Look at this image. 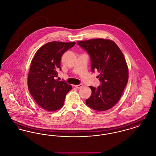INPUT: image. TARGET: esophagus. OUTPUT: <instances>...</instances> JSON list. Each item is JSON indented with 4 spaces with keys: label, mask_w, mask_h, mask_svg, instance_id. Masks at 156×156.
<instances>
[{
    "label": "esophagus",
    "mask_w": 156,
    "mask_h": 156,
    "mask_svg": "<svg viewBox=\"0 0 156 156\" xmlns=\"http://www.w3.org/2000/svg\"><path fill=\"white\" fill-rule=\"evenodd\" d=\"M75 87L76 88H81L83 87V84L76 85H75Z\"/></svg>",
    "instance_id": "1"
}]
</instances>
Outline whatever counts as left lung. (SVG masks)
Wrapping results in <instances>:
<instances>
[{
    "mask_svg": "<svg viewBox=\"0 0 156 156\" xmlns=\"http://www.w3.org/2000/svg\"><path fill=\"white\" fill-rule=\"evenodd\" d=\"M77 44L88 53L91 71L100 72L97 77L101 85L90 86L92 94L86 100V105L99 112L113 108L128 80V66L122 52L115 42L107 39L80 41Z\"/></svg>",
    "mask_w": 156,
    "mask_h": 156,
    "instance_id": "left-lung-1",
    "label": "left lung"
}]
</instances>
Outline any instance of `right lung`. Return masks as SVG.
Returning a JSON list of instances; mask_svg holds the SVG:
<instances>
[{
    "mask_svg": "<svg viewBox=\"0 0 156 156\" xmlns=\"http://www.w3.org/2000/svg\"><path fill=\"white\" fill-rule=\"evenodd\" d=\"M75 42L51 41L36 52L28 76V88L36 103L48 111H55L64 104L66 94L72 86L65 81L56 80L61 71L60 59L72 48Z\"/></svg>",
    "mask_w": 156,
    "mask_h": 156,
    "instance_id": "1",
    "label": "right lung"
}]
</instances>
